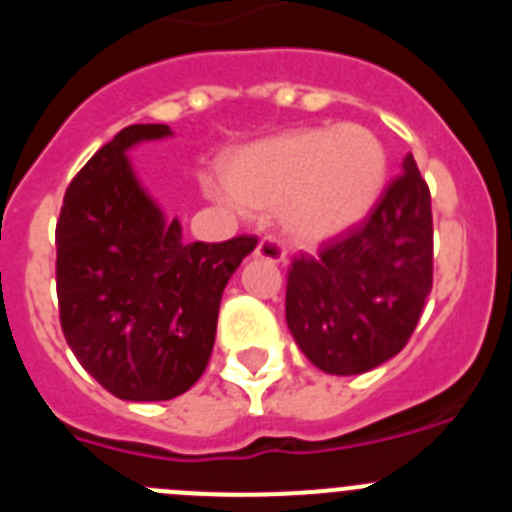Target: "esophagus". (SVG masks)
I'll return each instance as SVG.
<instances>
[{
  "label": "esophagus",
  "instance_id": "obj_1",
  "mask_svg": "<svg viewBox=\"0 0 512 512\" xmlns=\"http://www.w3.org/2000/svg\"><path fill=\"white\" fill-rule=\"evenodd\" d=\"M253 256H256V259L271 261V264H282L284 256H287V251L279 246L277 238L266 235V238H261L259 241V246H256V251H253Z\"/></svg>",
  "mask_w": 512,
  "mask_h": 512
}]
</instances>
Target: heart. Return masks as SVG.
<instances>
[{
  "instance_id": "b5f03b06",
  "label": "heart",
  "mask_w": 512,
  "mask_h": 512,
  "mask_svg": "<svg viewBox=\"0 0 512 512\" xmlns=\"http://www.w3.org/2000/svg\"><path fill=\"white\" fill-rule=\"evenodd\" d=\"M387 171L390 158L377 133L361 125H325L243 148L225 166V182L246 210H279L292 241L323 243L374 210Z\"/></svg>"
}]
</instances>
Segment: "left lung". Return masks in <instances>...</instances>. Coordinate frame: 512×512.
I'll use <instances>...</instances> for the list:
<instances>
[{
    "label": "left lung",
    "instance_id": "8db88e82",
    "mask_svg": "<svg viewBox=\"0 0 512 512\" xmlns=\"http://www.w3.org/2000/svg\"><path fill=\"white\" fill-rule=\"evenodd\" d=\"M431 287V192L410 153L364 223L292 261L287 325L320 372L364 374L405 348Z\"/></svg>",
    "mask_w": 512,
    "mask_h": 512
}]
</instances>
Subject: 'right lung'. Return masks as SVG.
<instances>
[{
    "instance_id": "right-lung-1",
    "label": "right lung",
    "mask_w": 512,
    "mask_h": 512,
    "mask_svg": "<svg viewBox=\"0 0 512 512\" xmlns=\"http://www.w3.org/2000/svg\"><path fill=\"white\" fill-rule=\"evenodd\" d=\"M169 135V125L120 130L71 179L56 225L63 336L120 400H171L202 377L225 284L259 243H187L182 223L166 220L128 151Z\"/></svg>"
}]
</instances>
